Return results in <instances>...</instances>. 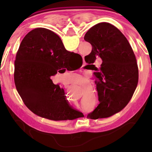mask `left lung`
Segmentation results:
<instances>
[{
  "instance_id": "1",
  "label": "left lung",
  "mask_w": 152,
  "mask_h": 152,
  "mask_svg": "<svg viewBox=\"0 0 152 152\" xmlns=\"http://www.w3.org/2000/svg\"><path fill=\"white\" fill-rule=\"evenodd\" d=\"M84 40L92 46L86 62L93 63L96 57L102 61L94 73L99 104L87 118H108L124 108L133 95L138 81L136 58L127 38L108 23L90 28Z\"/></svg>"
}]
</instances>
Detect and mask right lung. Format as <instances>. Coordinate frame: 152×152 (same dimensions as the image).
Wrapping results in <instances>:
<instances>
[{"mask_svg":"<svg viewBox=\"0 0 152 152\" xmlns=\"http://www.w3.org/2000/svg\"><path fill=\"white\" fill-rule=\"evenodd\" d=\"M71 54L59 36L47 28H35L23 39L14 63V81L23 101L34 114L56 121L83 115L51 79Z\"/></svg>","mask_w":152,"mask_h":152,"instance_id":"obj_1","label":"right lung"}]
</instances>
